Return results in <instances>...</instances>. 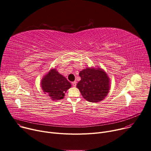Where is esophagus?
Listing matches in <instances>:
<instances>
[{
  "label": "esophagus",
  "mask_w": 151,
  "mask_h": 151,
  "mask_svg": "<svg viewBox=\"0 0 151 151\" xmlns=\"http://www.w3.org/2000/svg\"><path fill=\"white\" fill-rule=\"evenodd\" d=\"M72 85H73V86L74 87H76V85H77V82H76V81H73V82L72 83Z\"/></svg>",
  "instance_id": "obj_1"
}]
</instances>
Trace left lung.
Segmentation results:
<instances>
[{"instance_id":"8db88e82","label":"left lung","mask_w":151,"mask_h":151,"mask_svg":"<svg viewBox=\"0 0 151 151\" xmlns=\"http://www.w3.org/2000/svg\"><path fill=\"white\" fill-rule=\"evenodd\" d=\"M81 80L77 88L87 101L98 103L102 101L110 90V78L107 73L100 68H89L79 73Z\"/></svg>"}]
</instances>
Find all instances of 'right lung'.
I'll return each instance as SVG.
<instances>
[{"label":"right lung","instance_id":"add662e5","mask_svg":"<svg viewBox=\"0 0 151 151\" xmlns=\"http://www.w3.org/2000/svg\"><path fill=\"white\" fill-rule=\"evenodd\" d=\"M41 86L45 94L53 100H59L64 98L65 93L71 85L56 69H52L42 79Z\"/></svg>","mask_w":151,"mask_h":151}]
</instances>
